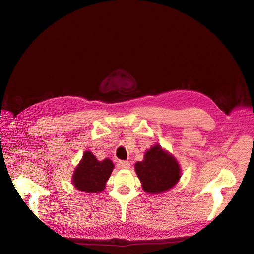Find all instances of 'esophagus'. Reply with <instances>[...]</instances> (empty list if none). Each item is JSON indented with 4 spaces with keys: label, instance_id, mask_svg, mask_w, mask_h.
I'll list each match as a JSON object with an SVG mask.
<instances>
[{
    "label": "esophagus",
    "instance_id": "34e87169",
    "mask_svg": "<svg viewBox=\"0 0 254 254\" xmlns=\"http://www.w3.org/2000/svg\"><path fill=\"white\" fill-rule=\"evenodd\" d=\"M119 166L121 168H124V170H127V168L130 167V163L128 162V161H120Z\"/></svg>",
    "mask_w": 254,
    "mask_h": 254
}]
</instances>
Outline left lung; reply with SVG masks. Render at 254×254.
<instances>
[{"label": "left lung", "mask_w": 254, "mask_h": 254, "mask_svg": "<svg viewBox=\"0 0 254 254\" xmlns=\"http://www.w3.org/2000/svg\"><path fill=\"white\" fill-rule=\"evenodd\" d=\"M135 173L148 194H162L179 181L181 170L179 163L170 152L155 145L145 152L144 160L134 165Z\"/></svg>", "instance_id": "left-lung-1"}]
</instances>
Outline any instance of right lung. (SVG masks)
Segmentation results:
<instances>
[{
    "label": "right lung",
    "mask_w": 254,
    "mask_h": 254,
    "mask_svg": "<svg viewBox=\"0 0 254 254\" xmlns=\"http://www.w3.org/2000/svg\"><path fill=\"white\" fill-rule=\"evenodd\" d=\"M110 159L98 161L91 151H84L79 164L76 166L72 182L74 187L86 193H101L113 171Z\"/></svg>",
    "instance_id": "obj_1"
}]
</instances>
